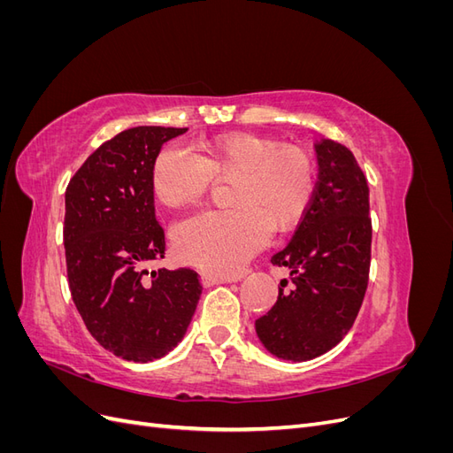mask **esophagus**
Here are the masks:
<instances>
[{
  "instance_id": "esophagus-1",
  "label": "esophagus",
  "mask_w": 453,
  "mask_h": 453,
  "mask_svg": "<svg viewBox=\"0 0 453 453\" xmlns=\"http://www.w3.org/2000/svg\"><path fill=\"white\" fill-rule=\"evenodd\" d=\"M200 280H202V285H203V287H213V285H221V283L230 281L228 278L217 276V273H210V272H202V273H200Z\"/></svg>"
}]
</instances>
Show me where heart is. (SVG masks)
<instances>
[{
	"label": "heart",
	"instance_id": "obj_1",
	"mask_svg": "<svg viewBox=\"0 0 453 453\" xmlns=\"http://www.w3.org/2000/svg\"><path fill=\"white\" fill-rule=\"evenodd\" d=\"M232 180L228 210H205L173 226L183 263L213 273H236L265 248L272 226H293L313 195V168L298 149L255 134H226L203 143L198 155L177 143L155 158L153 193L170 208L196 202L211 180Z\"/></svg>",
	"mask_w": 453,
	"mask_h": 453
}]
</instances>
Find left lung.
Here are the masks:
<instances>
[{"label": "left lung", "mask_w": 453, "mask_h": 453, "mask_svg": "<svg viewBox=\"0 0 453 453\" xmlns=\"http://www.w3.org/2000/svg\"><path fill=\"white\" fill-rule=\"evenodd\" d=\"M318 185L293 240L272 257L289 268L272 310L255 321L257 336L278 359L303 363L333 349L363 304L372 225L368 183L353 153L319 140Z\"/></svg>", "instance_id": "8db88e82"}]
</instances>
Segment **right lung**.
Returning a JSON list of instances; mask_svg holds the SVG:
<instances>
[{"label":"right lung","mask_w":453,"mask_h":453,"mask_svg":"<svg viewBox=\"0 0 453 453\" xmlns=\"http://www.w3.org/2000/svg\"><path fill=\"white\" fill-rule=\"evenodd\" d=\"M187 128L135 127L105 142L65 190L64 245L73 303L90 334L117 357L168 355L193 321L202 285L188 268L150 272L166 242L155 217L153 166Z\"/></svg>","instance_id":"right-lung-1"}]
</instances>
